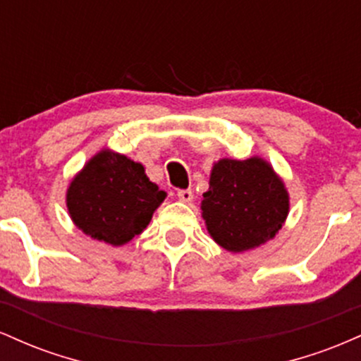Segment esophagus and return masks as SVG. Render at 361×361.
Instances as JSON below:
<instances>
[{"label":"esophagus","instance_id":"obj_1","mask_svg":"<svg viewBox=\"0 0 361 361\" xmlns=\"http://www.w3.org/2000/svg\"><path fill=\"white\" fill-rule=\"evenodd\" d=\"M176 197L180 198L181 202H185V204H188V202L193 200V192H192V190H190V188H186V190H178Z\"/></svg>","mask_w":361,"mask_h":361}]
</instances>
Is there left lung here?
Instances as JSON below:
<instances>
[{
  "instance_id": "obj_1",
  "label": "left lung",
  "mask_w": 361,
  "mask_h": 361,
  "mask_svg": "<svg viewBox=\"0 0 361 361\" xmlns=\"http://www.w3.org/2000/svg\"><path fill=\"white\" fill-rule=\"evenodd\" d=\"M287 214L288 193L267 161L221 159L214 166L202 217L224 250L241 252L267 243Z\"/></svg>"
}]
</instances>
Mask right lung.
I'll return each instance as SVG.
<instances>
[{"mask_svg":"<svg viewBox=\"0 0 361 361\" xmlns=\"http://www.w3.org/2000/svg\"><path fill=\"white\" fill-rule=\"evenodd\" d=\"M164 197L142 164L102 151L71 181L68 209L82 233L122 246L146 229Z\"/></svg>","mask_w":361,"mask_h":361,"instance_id":"1","label":"right lung"}]
</instances>
